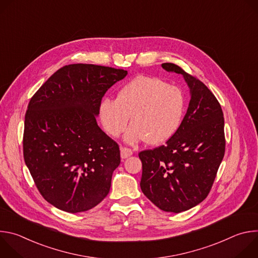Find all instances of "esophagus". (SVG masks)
Masks as SVG:
<instances>
[{"label": "esophagus", "instance_id": "esophagus-1", "mask_svg": "<svg viewBox=\"0 0 258 258\" xmlns=\"http://www.w3.org/2000/svg\"><path fill=\"white\" fill-rule=\"evenodd\" d=\"M131 155H133V151L128 148H126V147H121L120 148V156L122 159H125L127 157H130Z\"/></svg>", "mask_w": 258, "mask_h": 258}]
</instances>
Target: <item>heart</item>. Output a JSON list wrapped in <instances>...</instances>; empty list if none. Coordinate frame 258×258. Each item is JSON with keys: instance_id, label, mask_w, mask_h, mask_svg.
<instances>
[{"instance_id": "1", "label": "heart", "mask_w": 258, "mask_h": 258, "mask_svg": "<svg viewBox=\"0 0 258 258\" xmlns=\"http://www.w3.org/2000/svg\"><path fill=\"white\" fill-rule=\"evenodd\" d=\"M182 92L160 79L141 76L125 86L116 99L106 98L100 104V118L106 133L119 136L126 128L131 116L132 126L124 141L136 144L147 141L161 144L177 131L185 112Z\"/></svg>"}]
</instances>
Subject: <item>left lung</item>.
<instances>
[{
  "instance_id": "8db88e82",
  "label": "left lung",
  "mask_w": 258,
  "mask_h": 258,
  "mask_svg": "<svg viewBox=\"0 0 258 258\" xmlns=\"http://www.w3.org/2000/svg\"><path fill=\"white\" fill-rule=\"evenodd\" d=\"M162 68L185 79L191 100L187 113L165 145L139 153L144 195L167 212L186 211L209 194L226 149L220 104L197 78L173 63Z\"/></svg>"
}]
</instances>
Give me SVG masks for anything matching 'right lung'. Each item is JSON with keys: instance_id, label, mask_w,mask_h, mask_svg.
<instances>
[{"instance_id": "obj_1", "label": "right lung", "mask_w": 258, "mask_h": 258, "mask_svg": "<svg viewBox=\"0 0 258 258\" xmlns=\"http://www.w3.org/2000/svg\"><path fill=\"white\" fill-rule=\"evenodd\" d=\"M126 75L94 64L66 65L30 99L24 161L41 195L58 209L87 211L108 195L120 151L96 116L105 93Z\"/></svg>"}]
</instances>
